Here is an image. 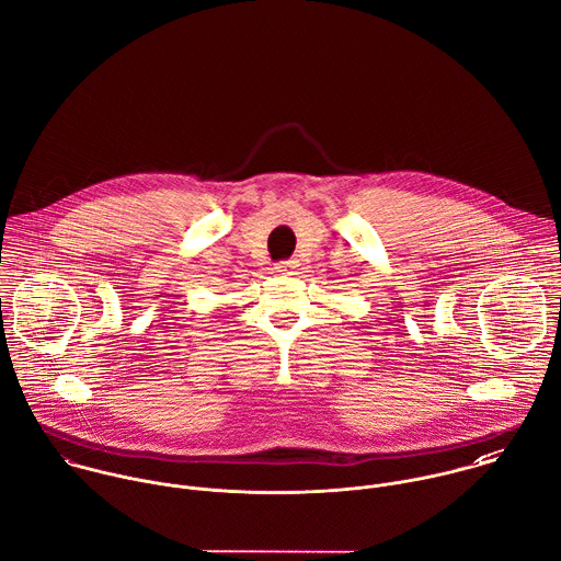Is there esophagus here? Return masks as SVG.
Here are the masks:
<instances>
[{"instance_id":"34e87169","label":"esophagus","mask_w":561,"mask_h":561,"mask_svg":"<svg viewBox=\"0 0 561 561\" xmlns=\"http://www.w3.org/2000/svg\"><path fill=\"white\" fill-rule=\"evenodd\" d=\"M295 268H297V262H295V260H288V262H279V264H275V271H277L279 275H293V273H295Z\"/></svg>"}]
</instances>
